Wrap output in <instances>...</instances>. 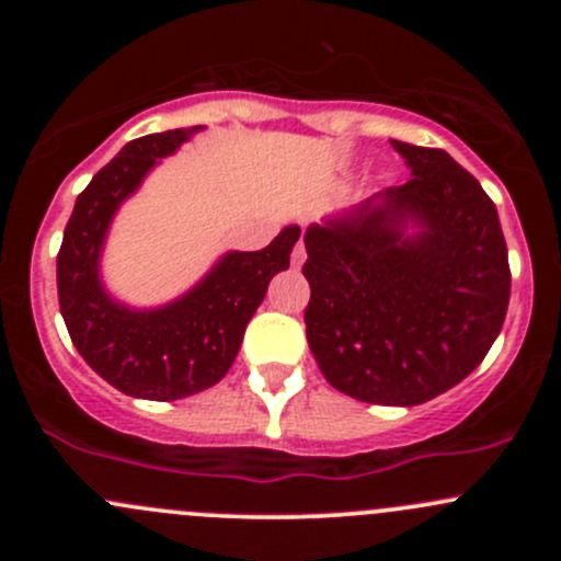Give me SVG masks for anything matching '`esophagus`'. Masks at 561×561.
Listing matches in <instances>:
<instances>
[{
	"mask_svg": "<svg viewBox=\"0 0 561 561\" xmlns=\"http://www.w3.org/2000/svg\"><path fill=\"white\" fill-rule=\"evenodd\" d=\"M290 260H293V268H301V265H304V260H307V249H304L301 241H298V244L293 247V254H290Z\"/></svg>",
	"mask_w": 561,
	"mask_h": 561,
	"instance_id": "1",
	"label": "esophagus"
}]
</instances>
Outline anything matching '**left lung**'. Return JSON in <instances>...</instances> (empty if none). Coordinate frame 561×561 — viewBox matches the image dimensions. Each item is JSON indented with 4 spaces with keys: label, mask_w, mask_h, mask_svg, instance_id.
Here are the masks:
<instances>
[{
    "label": "left lung",
    "mask_w": 561,
    "mask_h": 561,
    "mask_svg": "<svg viewBox=\"0 0 561 561\" xmlns=\"http://www.w3.org/2000/svg\"><path fill=\"white\" fill-rule=\"evenodd\" d=\"M390 144L412 179L304 236L312 287L304 322L333 388L412 407L485 358L507 314L511 265L478 179L448 151Z\"/></svg>",
    "instance_id": "left-lung-1"
}]
</instances>
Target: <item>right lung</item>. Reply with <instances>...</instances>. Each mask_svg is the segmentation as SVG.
I'll return each mask as SVG.
<instances>
[{"mask_svg":"<svg viewBox=\"0 0 561 561\" xmlns=\"http://www.w3.org/2000/svg\"><path fill=\"white\" fill-rule=\"evenodd\" d=\"M192 129L135 138L78 195L56 257L59 309L89 366L135 399L173 401L217 386L239 355L247 322L274 274L290 265L301 228L290 225L260 252H228L190 293L157 309L113 301L100 282V252L116 208Z\"/></svg>","mask_w":561,"mask_h":561,"instance_id":"1","label":"right lung"}]
</instances>
